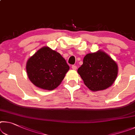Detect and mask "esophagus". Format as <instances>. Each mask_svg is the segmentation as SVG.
Masks as SVG:
<instances>
[{
    "label": "esophagus",
    "instance_id": "1",
    "mask_svg": "<svg viewBox=\"0 0 135 135\" xmlns=\"http://www.w3.org/2000/svg\"><path fill=\"white\" fill-rule=\"evenodd\" d=\"M71 68L73 70H76V69H77V67L76 65H72L71 66Z\"/></svg>",
    "mask_w": 135,
    "mask_h": 135
}]
</instances>
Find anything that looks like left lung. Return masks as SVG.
Listing matches in <instances>:
<instances>
[{"instance_id":"8db88e82","label":"left lung","mask_w":135,"mask_h":135,"mask_svg":"<svg viewBox=\"0 0 135 135\" xmlns=\"http://www.w3.org/2000/svg\"><path fill=\"white\" fill-rule=\"evenodd\" d=\"M78 73L85 85L91 91L95 92L108 88L114 83L118 67L109 55L99 50L85 55Z\"/></svg>"}]
</instances>
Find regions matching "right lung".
Segmentation results:
<instances>
[{"mask_svg":"<svg viewBox=\"0 0 135 135\" xmlns=\"http://www.w3.org/2000/svg\"><path fill=\"white\" fill-rule=\"evenodd\" d=\"M26 68L29 80L35 86L52 91L61 84L70 67L59 53L44 46L29 57Z\"/></svg>","mask_w":135,"mask_h":135,"instance_id":"obj_1","label":"right lung"}]
</instances>
